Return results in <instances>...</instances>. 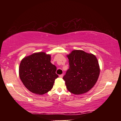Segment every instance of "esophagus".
<instances>
[{
	"mask_svg": "<svg viewBox=\"0 0 121 121\" xmlns=\"http://www.w3.org/2000/svg\"><path fill=\"white\" fill-rule=\"evenodd\" d=\"M63 76V74H61L60 76H59V77H60V78H62Z\"/></svg>",
	"mask_w": 121,
	"mask_h": 121,
	"instance_id": "esophagus-1",
	"label": "esophagus"
}]
</instances>
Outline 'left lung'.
<instances>
[{"mask_svg":"<svg viewBox=\"0 0 121 121\" xmlns=\"http://www.w3.org/2000/svg\"><path fill=\"white\" fill-rule=\"evenodd\" d=\"M67 56L69 68L63 77L67 89L75 95L87 92L95 84L99 76L97 58L82 50H73Z\"/></svg>","mask_w":121,"mask_h":121,"instance_id":"obj_1","label":"left lung"}]
</instances>
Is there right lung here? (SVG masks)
Wrapping results in <instances>:
<instances>
[{
  "mask_svg": "<svg viewBox=\"0 0 121 121\" xmlns=\"http://www.w3.org/2000/svg\"><path fill=\"white\" fill-rule=\"evenodd\" d=\"M56 67L51 62V56L45 52L35 53L24 57L20 63L19 76L29 91L43 95L52 89L58 75Z\"/></svg>",
  "mask_w": 121,
  "mask_h": 121,
  "instance_id": "right-lung-1",
  "label": "right lung"
}]
</instances>
